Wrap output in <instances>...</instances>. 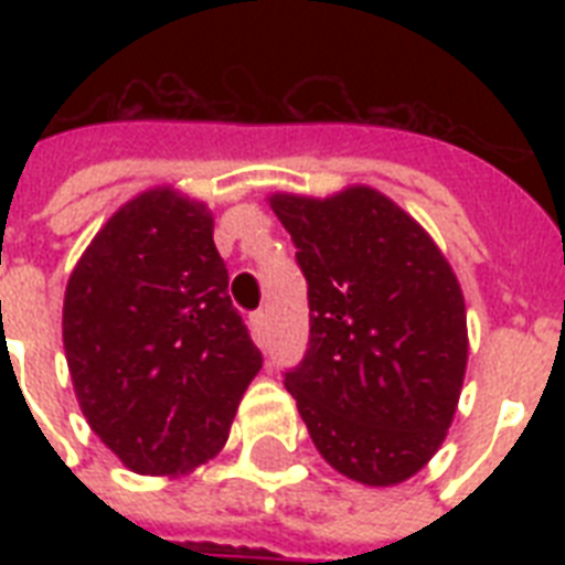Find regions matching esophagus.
Returning <instances> with one entry per match:
<instances>
[{"mask_svg":"<svg viewBox=\"0 0 565 565\" xmlns=\"http://www.w3.org/2000/svg\"><path fill=\"white\" fill-rule=\"evenodd\" d=\"M248 328H252V337H255L257 345H266V313L264 310H257V313H252V319H248Z\"/></svg>","mask_w":565,"mask_h":565,"instance_id":"obj_1","label":"esophagus"}]
</instances>
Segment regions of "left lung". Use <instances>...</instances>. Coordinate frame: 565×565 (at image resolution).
Segmentation results:
<instances>
[{"label":"left lung","mask_w":565,"mask_h":565,"mask_svg":"<svg viewBox=\"0 0 565 565\" xmlns=\"http://www.w3.org/2000/svg\"><path fill=\"white\" fill-rule=\"evenodd\" d=\"M308 278L310 343L284 375L337 472L395 487L437 455L463 390V290L430 234L375 188L269 195Z\"/></svg>","instance_id":"8db88e82"}]
</instances>
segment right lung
Listing matches in <instances>:
<instances>
[{
    "label": "right lung",
    "mask_w": 565,
    "mask_h": 565,
    "mask_svg": "<svg viewBox=\"0 0 565 565\" xmlns=\"http://www.w3.org/2000/svg\"><path fill=\"white\" fill-rule=\"evenodd\" d=\"M64 352L93 434L137 475H184L228 439L260 352L228 296L207 204L128 199L78 257Z\"/></svg>",
    "instance_id": "add662e5"
}]
</instances>
